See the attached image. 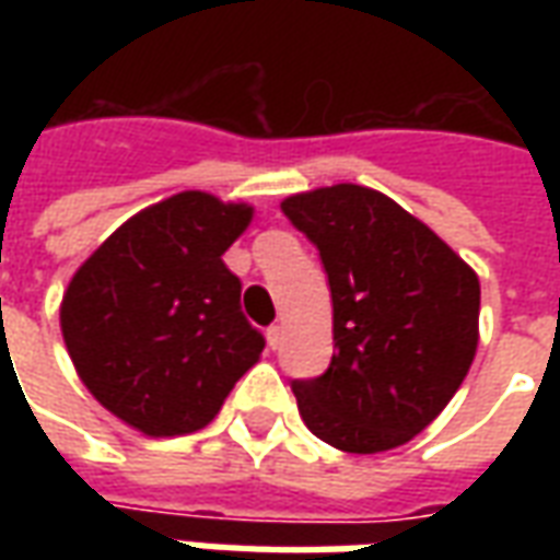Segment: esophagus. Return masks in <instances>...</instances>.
I'll use <instances>...</instances> for the list:
<instances>
[{"label": "esophagus", "instance_id": "esophagus-1", "mask_svg": "<svg viewBox=\"0 0 560 560\" xmlns=\"http://www.w3.org/2000/svg\"><path fill=\"white\" fill-rule=\"evenodd\" d=\"M267 345H269V348H272V351H276V348H279V345H281V327H279V324L267 329Z\"/></svg>", "mask_w": 560, "mask_h": 560}]
</instances>
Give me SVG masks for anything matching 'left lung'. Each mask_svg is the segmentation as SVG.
I'll return each instance as SVG.
<instances>
[{
  "mask_svg": "<svg viewBox=\"0 0 560 560\" xmlns=\"http://www.w3.org/2000/svg\"><path fill=\"white\" fill-rule=\"evenodd\" d=\"M281 212L317 245L332 293L329 369L291 384L305 425L360 456L408 444L474 363L477 272L432 228L365 185L291 195Z\"/></svg>",
  "mask_w": 560,
  "mask_h": 560,
  "instance_id": "obj_1",
  "label": "left lung"
}]
</instances>
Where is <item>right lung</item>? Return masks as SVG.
<instances>
[{"instance_id": "right-lung-1", "label": "right lung", "mask_w": 560, "mask_h": 560, "mask_svg": "<svg viewBox=\"0 0 560 560\" xmlns=\"http://www.w3.org/2000/svg\"><path fill=\"white\" fill-rule=\"evenodd\" d=\"M255 209L207 191L152 203L104 240L59 308L68 357L107 411L152 438L203 429L260 360L221 255Z\"/></svg>"}]
</instances>
